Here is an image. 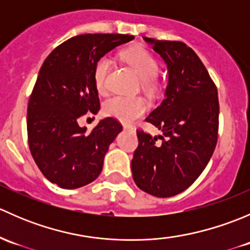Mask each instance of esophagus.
<instances>
[{"label": "esophagus", "mask_w": 250, "mask_h": 250, "mask_svg": "<svg viewBox=\"0 0 250 250\" xmlns=\"http://www.w3.org/2000/svg\"><path fill=\"white\" fill-rule=\"evenodd\" d=\"M123 128H125V130H134V129H135L134 127H132V125H123Z\"/></svg>", "instance_id": "obj_1"}]
</instances>
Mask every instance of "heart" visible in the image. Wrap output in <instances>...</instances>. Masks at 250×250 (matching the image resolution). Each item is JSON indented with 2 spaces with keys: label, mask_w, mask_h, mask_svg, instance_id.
I'll use <instances>...</instances> for the list:
<instances>
[{
  "label": "heart",
  "mask_w": 250,
  "mask_h": 250,
  "mask_svg": "<svg viewBox=\"0 0 250 250\" xmlns=\"http://www.w3.org/2000/svg\"><path fill=\"white\" fill-rule=\"evenodd\" d=\"M122 58L135 70L146 89L156 87V75L158 72L157 60L148 50L143 47H132L123 50ZM111 67L109 57H102L95 62L93 78L98 92L106 90V78ZM147 106L143 98L138 97H115L105 104L104 112L110 117L116 118L122 123H133L144 115Z\"/></svg>",
  "instance_id": "1"
}]
</instances>
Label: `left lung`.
Listing matches in <instances>:
<instances>
[{"instance_id":"1","label":"left lung","mask_w":250,"mask_h":250,"mask_svg":"<svg viewBox=\"0 0 250 250\" xmlns=\"http://www.w3.org/2000/svg\"><path fill=\"white\" fill-rule=\"evenodd\" d=\"M143 39L167 65L165 99L146 118L163 135L152 138L137 130L139 146L130 167L140 190L172 197L201 175L213 155L218 140V90L203 62L185 43Z\"/></svg>"}]
</instances>
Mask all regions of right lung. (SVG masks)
<instances>
[{"label": "right lung", "instance_id": "right-lung-1", "mask_svg": "<svg viewBox=\"0 0 250 250\" xmlns=\"http://www.w3.org/2000/svg\"><path fill=\"white\" fill-rule=\"evenodd\" d=\"M132 40L120 34L75 36L55 48L40 69L27 105V139L37 167L59 188H78L94 181L110 144L122 130L112 117L100 120L92 132L80 127L78 120L100 110L95 62Z\"/></svg>", "mask_w": 250, "mask_h": 250}]
</instances>
